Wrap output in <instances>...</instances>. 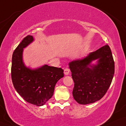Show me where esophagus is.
Segmentation results:
<instances>
[{"label": "esophagus", "instance_id": "1", "mask_svg": "<svg viewBox=\"0 0 126 126\" xmlns=\"http://www.w3.org/2000/svg\"><path fill=\"white\" fill-rule=\"evenodd\" d=\"M70 73V70L68 68H65L64 70V74L66 75V76H67V75L69 74Z\"/></svg>", "mask_w": 126, "mask_h": 126}]
</instances>
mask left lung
Listing matches in <instances>:
<instances>
[{
    "instance_id": "8db88e82",
    "label": "left lung",
    "mask_w": 126,
    "mask_h": 126,
    "mask_svg": "<svg viewBox=\"0 0 126 126\" xmlns=\"http://www.w3.org/2000/svg\"><path fill=\"white\" fill-rule=\"evenodd\" d=\"M74 82V99L87 105L100 100L107 92L114 73V63L108 45L82 58L69 62Z\"/></svg>"
}]
</instances>
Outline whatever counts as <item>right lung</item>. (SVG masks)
<instances>
[{"mask_svg": "<svg viewBox=\"0 0 126 126\" xmlns=\"http://www.w3.org/2000/svg\"><path fill=\"white\" fill-rule=\"evenodd\" d=\"M32 35L25 37L12 56V79L13 86L21 96L35 105H44L53 96L56 84L64 77L63 70L44 64L32 68L25 64L24 49L34 42Z\"/></svg>", "mask_w": 126, "mask_h": 126, "instance_id": "right-lung-1", "label": "right lung"}]
</instances>
